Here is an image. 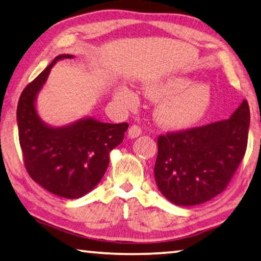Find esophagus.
<instances>
[{
  "instance_id": "1",
  "label": "esophagus",
  "mask_w": 261,
  "mask_h": 261,
  "mask_svg": "<svg viewBox=\"0 0 261 261\" xmlns=\"http://www.w3.org/2000/svg\"><path fill=\"white\" fill-rule=\"evenodd\" d=\"M142 135V129L138 125H132L130 126L129 132H127V136H129V138L131 139H135L139 137V136Z\"/></svg>"
}]
</instances>
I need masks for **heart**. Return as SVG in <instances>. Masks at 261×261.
Here are the masks:
<instances>
[{
	"mask_svg": "<svg viewBox=\"0 0 261 261\" xmlns=\"http://www.w3.org/2000/svg\"><path fill=\"white\" fill-rule=\"evenodd\" d=\"M143 92L156 101L154 118L159 125L172 130H184L203 119L213 103V90L208 84L196 82L184 75H168L145 82ZM114 96L125 107H134L138 95L125 87H117Z\"/></svg>",
	"mask_w": 261,
	"mask_h": 261,
	"instance_id": "1",
	"label": "heart"
}]
</instances>
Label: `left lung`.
I'll return each instance as SVG.
<instances>
[{
  "label": "left lung",
  "mask_w": 261,
  "mask_h": 261,
  "mask_svg": "<svg viewBox=\"0 0 261 261\" xmlns=\"http://www.w3.org/2000/svg\"><path fill=\"white\" fill-rule=\"evenodd\" d=\"M249 127L250 109L243 100L229 119L160 136L154 165L160 193L181 206L221 194L245 154Z\"/></svg>",
  "instance_id": "1"
}]
</instances>
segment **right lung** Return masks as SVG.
<instances>
[{
  "instance_id": "add662e5",
  "label": "right lung",
  "mask_w": 261,
  "mask_h": 261,
  "mask_svg": "<svg viewBox=\"0 0 261 261\" xmlns=\"http://www.w3.org/2000/svg\"><path fill=\"white\" fill-rule=\"evenodd\" d=\"M57 56L25 87L17 106L19 144L29 174L47 192L80 198L96 187L108 168L110 152L123 142L129 124L103 123L85 116L63 126L45 123L37 111V97L58 61Z\"/></svg>"
}]
</instances>
